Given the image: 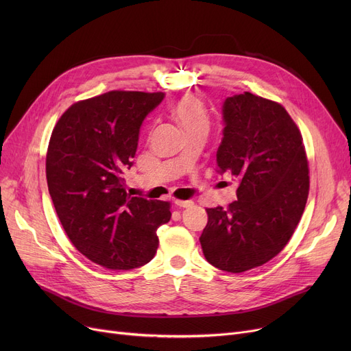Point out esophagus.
Returning <instances> with one entry per match:
<instances>
[{
    "label": "esophagus",
    "mask_w": 351,
    "mask_h": 351,
    "mask_svg": "<svg viewBox=\"0 0 351 351\" xmlns=\"http://www.w3.org/2000/svg\"><path fill=\"white\" fill-rule=\"evenodd\" d=\"M175 205L179 208H192L195 204L193 200H175Z\"/></svg>",
    "instance_id": "obj_1"
}]
</instances>
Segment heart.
Here are the masks:
<instances>
[{
  "label": "heart",
  "mask_w": 351,
  "mask_h": 351,
  "mask_svg": "<svg viewBox=\"0 0 351 351\" xmlns=\"http://www.w3.org/2000/svg\"><path fill=\"white\" fill-rule=\"evenodd\" d=\"M171 115L183 129L189 134H206L210 128V119L206 108L195 97H183L171 106Z\"/></svg>",
  "instance_id": "heart-1"
}]
</instances>
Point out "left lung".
Wrapping results in <instances>:
<instances>
[{
	"label": "left lung",
	"mask_w": 351,
	"mask_h": 351,
	"mask_svg": "<svg viewBox=\"0 0 351 351\" xmlns=\"http://www.w3.org/2000/svg\"><path fill=\"white\" fill-rule=\"evenodd\" d=\"M217 172L239 182L228 209H206L199 241L206 261L242 273L278 256L300 222L308 196L303 138L287 110L250 92L223 102Z\"/></svg>",
	"instance_id": "obj_1"
}]
</instances>
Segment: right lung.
Listing matches in <instances>:
<instances>
[{
    "instance_id": "add662e5",
    "label": "right lung",
    "mask_w": 351,
    "mask_h": 351,
    "mask_svg": "<svg viewBox=\"0 0 351 351\" xmlns=\"http://www.w3.org/2000/svg\"><path fill=\"white\" fill-rule=\"evenodd\" d=\"M163 92L110 90L71 105L55 125L47 182L69 241L90 262L129 270L154 259L168 202L132 197L123 173L134 165L146 115Z\"/></svg>"
}]
</instances>
